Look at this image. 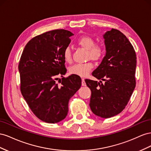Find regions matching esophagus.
<instances>
[{
    "mask_svg": "<svg viewBox=\"0 0 151 151\" xmlns=\"http://www.w3.org/2000/svg\"><path fill=\"white\" fill-rule=\"evenodd\" d=\"M81 85H82V86H86V83H85L84 78L81 79Z\"/></svg>",
    "mask_w": 151,
    "mask_h": 151,
    "instance_id": "esophagus-1",
    "label": "esophagus"
}]
</instances>
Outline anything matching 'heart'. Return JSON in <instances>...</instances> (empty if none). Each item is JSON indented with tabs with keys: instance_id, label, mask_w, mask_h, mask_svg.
I'll list each match as a JSON object with an SVG mask.
<instances>
[{
	"instance_id": "b5f03b06",
	"label": "heart",
	"mask_w": 151,
	"mask_h": 151,
	"mask_svg": "<svg viewBox=\"0 0 151 151\" xmlns=\"http://www.w3.org/2000/svg\"><path fill=\"white\" fill-rule=\"evenodd\" d=\"M77 44L83 49L87 50V59H92L97 61L100 60L104 54V46L101 44H95L94 38L90 36H83L77 40ZM63 58L66 63L70 64L72 62L71 52L70 47H66L63 51ZM93 65L91 62L82 64H76L69 69V71L72 75L81 77L87 76L92 70Z\"/></svg>"
}]
</instances>
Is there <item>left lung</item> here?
I'll use <instances>...</instances> for the list:
<instances>
[{"label": "left lung", "instance_id": "obj_1", "mask_svg": "<svg viewBox=\"0 0 151 151\" xmlns=\"http://www.w3.org/2000/svg\"><path fill=\"white\" fill-rule=\"evenodd\" d=\"M106 53L92 75L98 80L86 79L91 90L90 107L93 113L103 118L113 117L125 108L135 89L137 57L126 36L112 28L104 35Z\"/></svg>", "mask_w": 151, "mask_h": 151}]
</instances>
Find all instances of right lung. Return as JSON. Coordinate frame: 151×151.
Masks as SVG:
<instances>
[{
  "label": "right lung",
  "mask_w": 151,
  "mask_h": 151,
  "mask_svg": "<svg viewBox=\"0 0 151 151\" xmlns=\"http://www.w3.org/2000/svg\"><path fill=\"white\" fill-rule=\"evenodd\" d=\"M72 35L61 29L33 37L19 60L21 92L33 114L46 123H58L66 118L69 100L81 87L80 77L75 75L56 81L58 75L66 73L63 51Z\"/></svg>",
  "instance_id": "right-lung-1"
}]
</instances>
